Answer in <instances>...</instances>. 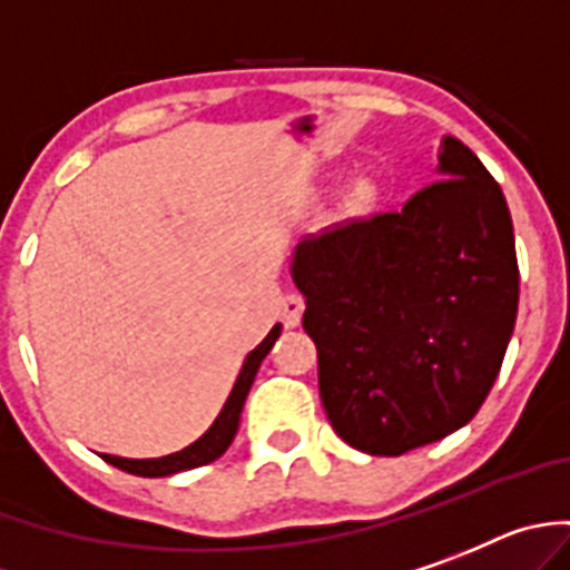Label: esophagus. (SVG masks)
<instances>
[{"label": "esophagus", "instance_id": "esophagus-1", "mask_svg": "<svg viewBox=\"0 0 570 570\" xmlns=\"http://www.w3.org/2000/svg\"><path fill=\"white\" fill-rule=\"evenodd\" d=\"M304 297L301 295H286L281 297V306H278V315H281V323H284L286 330H292V326H297L301 323V317H304Z\"/></svg>", "mask_w": 570, "mask_h": 570}]
</instances>
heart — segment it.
<instances>
[{
	"label": "heart",
	"instance_id": "1",
	"mask_svg": "<svg viewBox=\"0 0 570 570\" xmlns=\"http://www.w3.org/2000/svg\"><path fill=\"white\" fill-rule=\"evenodd\" d=\"M374 198H377V184H374L372 178H357V181L348 184L346 193H343V204H346L348 209L372 207Z\"/></svg>",
	"mask_w": 570,
	"mask_h": 570
}]
</instances>
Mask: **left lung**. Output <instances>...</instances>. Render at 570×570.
Instances as JSON below:
<instances>
[{
  "mask_svg": "<svg viewBox=\"0 0 570 570\" xmlns=\"http://www.w3.org/2000/svg\"><path fill=\"white\" fill-rule=\"evenodd\" d=\"M438 176L397 213L306 238L292 255L326 417L374 458L463 429L514 332L520 269L500 184L454 136L440 141Z\"/></svg>",
  "mask_w": 570,
  "mask_h": 570,
  "instance_id": "obj_1",
  "label": "left lung"
}]
</instances>
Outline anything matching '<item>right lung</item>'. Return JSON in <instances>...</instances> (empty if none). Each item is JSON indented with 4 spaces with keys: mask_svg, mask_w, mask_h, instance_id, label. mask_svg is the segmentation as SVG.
I'll use <instances>...</instances> for the list:
<instances>
[{
    "mask_svg": "<svg viewBox=\"0 0 570 570\" xmlns=\"http://www.w3.org/2000/svg\"><path fill=\"white\" fill-rule=\"evenodd\" d=\"M281 335V323L273 326V332L258 343L247 355L244 366H240L238 377H235V386L229 392L227 403L218 412V417L213 420L207 432L196 440V443H189L187 449L176 451V454H167V458H150V460H130V458H116V454H101L110 465L116 469L127 471V474H138V476H167V474H178V471H189L198 469V465H207L213 460H218L224 451L229 449L233 443L235 432H238L240 423V412H244V400H247L249 389H253L255 374H258L261 361L269 355V348L275 346Z\"/></svg>",
    "mask_w": 570,
    "mask_h": 570,
    "instance_id": "1",
    "label": "right lung"
}]
</instances>
